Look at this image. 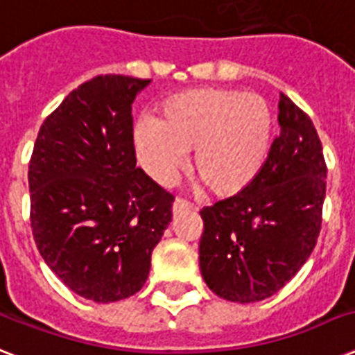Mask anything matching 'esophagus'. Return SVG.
Wrapping results in <instances>:
<instances>
[{
  "label": "esophagus",
  "mask_w": 355,
  "mask_h": 355,
  "mask_svg": "<svg viewBox=\"0 0 355 355\" xmlns=\"http://www.w3.org/2000/svg\"><path fill=\"white\" fill-rule=\"evenodd\" d=\"M188 210H193V205H191L189 200L182 199V197H177L175 202H173V211H175V214H182V211Z\"/></svg>",
  "instance_id": "1"
}]
</instances>
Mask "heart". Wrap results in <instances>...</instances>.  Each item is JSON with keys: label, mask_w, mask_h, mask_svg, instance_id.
Here are the masks:
<instances>
[{"label": "heart", "mask_w": 355, "mask_h": 355, "mask_svg": "<svg viewBox=\"0 0 355 355\" xmlns=\"http://www.w3.org/2000/svg\"><path fill=\"white\" fill-rule=\"evenodd\" d=\"M272 110L263 96L206 86L173 96L158 118L134 125L145 169L167 182L193 150V177L219 197L239 193L261 171L272 139Z\"/></svg>", "instance_id": "obj_1"}]
</instances>
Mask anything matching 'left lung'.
Masks as SVG:
<instances>
[{
	"label": "left lung",
	"instance_id": "obj_1",
	"mask_svg": "<svg viewBox=\"0 0 355 355\" xmlns=\"http://www.w3.org/2000/svg\"><path fill=\"white\" fill-rule=\"evenodd\" d=\"M280 134L247 188L200 210V272L217 297L258 302L278 293L313 252L326 162L313 121L280 94Z\"/></svg>",
	"mask_w": 355,
	"mask_h": 355
}]
</instances>
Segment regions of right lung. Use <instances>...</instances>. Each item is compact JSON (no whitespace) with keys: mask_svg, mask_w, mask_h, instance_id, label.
Wrapping results in <instances>:
<instances>
[{"mask_svg":"<svg viewBox=\"0 0 355 355\" xmlns=\"http://www.w3.org/2000/svg\"><path fill=\"white\" fill-rule=\"evenodd\" d=\"M150 79L97 75L42 123L29 162L31 228L47 267L79 297L144 287L173 197L136 167L132 103Z\"/></svg>","mask_w":355,"mask_h":355,"instance_id":"right-lung-1","label":"right lung"}]
</instances>
